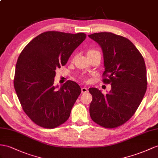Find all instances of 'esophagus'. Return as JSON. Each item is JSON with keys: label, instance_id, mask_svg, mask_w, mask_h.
Returning <instances> with one entry per match:
<instances>
[{"label": "esophagus", "instance_id": "esophagus-1", "mask_svg": "<svg viewBox=\"0 0 158 158\" xmlns=\"http://www.w3.org/2000/svg\"><path fill=\"white\" fill-rule=\"evenodd\" d=\"M87 91H88L87 88H86V87H82L81 88V93H82V94H85V93H87Z\"/></svg>", "mask_w": 158, "mask_h": 158}]
</instances>
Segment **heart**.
<instances>
[{"instance_id":"b5f03b06","label":"heart","mask_w":158,"mask_h":158,"mask_svg":"<svg viewBox=\"0 0 158 158\" xmlns=\"http://www.w3.org/2000/svg\"><path fill=\"white\" fill-rule=\"evenodd\" d=\"M98 52V51H95V50H94V49H91V50H89L88 52H87V55L89 54H92V53H95V52Z\"/></svg>"}]
</instances>
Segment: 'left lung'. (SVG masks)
Here are the masks:
<instances>
[{
    "label": "left lung",
    "instance_id": "obj_1",
    "mask_svg": "<svg viewBox=\"0 0 158 158\" xmlns=\"http://www.w3.org/2000/svg\"><path fill=\"white\" fill-rule=\"evenodd\" d=\"M103 51V82L111 83L106 95L97 88H89L93 99L90 116L96 123L115 128L130 119L138 108L147 89V73L139 51L127 38L111 33L89 35Z\"/></svg>",
    "mask_w": 158,
    "mask_h": 158
}]
</instances>
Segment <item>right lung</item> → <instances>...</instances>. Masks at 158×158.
Returning a JSON list of instances; mask_svg holds the SVG:
<instances>
[{
	"label": "right lung",
	"mask_w": 158,
	"mask_h": 158,
	"mask_svg": "<svg viewBox=\"0 0 158 158\" xmlns=\"http://www.w3.org/2000/svg\"><path fill=\"white\" fill-rule=\"evenodd\" d=\"M86 38L83 33L47 31L27 44L16 64L14 87L23 110L40 127L52 129L69 118L81 87L67 81L55 85V70L64 66Z\"/></svg>",
	"instance_id": "1"
}]
</instances>
